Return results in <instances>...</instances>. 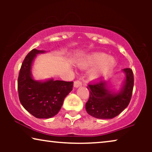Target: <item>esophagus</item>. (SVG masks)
Wrapping results in <instances>:
<instances>
[{"label":"esophagus","mask_w":152,"mask_h":152,"mask_svg":"<svg viewBox=\"0 0 152 152\" xmlns=\"http://www.w3.org/2000/svg\"><path fill=\"white\" fill-rule=\"evenodd\" d=\"M82 85V83L80 82V80H76L75 82H74V86L75 87V88H78V87L81 86Z\"/></svg>","instance_id":"34e87169"}]
</instances>
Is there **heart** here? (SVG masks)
Returning a JSON list of instances; mask_svg holds the SVG:
<instances>
[{
  "mask_svg": "<svg viewBox=\"0 0 152 152\" xmlns=\"http://www.w3.org/2000/svg\"><path fill=\"white\" fill-rule=\"evenodd\" d=\"M80 67H95L91 72L93 78L98 79L104 76L113 70L115 61L113 57H108L104 53H95L86 56L79 63Z\"/></svg>",
  "mask_w": 152,
  "mask_h": 152,
  "instance_id": "b5f03b06",
  "label": "heart"
}]
</instances>
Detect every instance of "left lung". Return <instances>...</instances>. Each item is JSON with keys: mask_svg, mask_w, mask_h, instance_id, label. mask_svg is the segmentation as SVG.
I'll list each match as a JSON object with an SVG mask.
<instances>
[{"mask_svg": "<svg viewBox=\"0 0 152 152\" xmlns=\"http://www.w3.org/2000/svg\"><path fill=\"white\" fill-rule=\"evenodd\" d=\"M126 75L124 86L118 93L110 91L103 81L88 84L89 99L86 110L89 115L99 119H111L126 109L132 98L134 88V73L131 68L123 69Z\"/></svg>", "mask_w": 152, "mask_h": 152, "instance_id": "1", "label": "left lung"}]
</instances>
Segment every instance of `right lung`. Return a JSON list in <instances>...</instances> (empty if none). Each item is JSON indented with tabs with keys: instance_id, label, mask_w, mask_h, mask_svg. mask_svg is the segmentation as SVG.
I'll return each mask as SVG.
<instances>
[{
	"instance_id": "add662e5",
	"label": "right lung",
	"mask_w": 152,
	"mask_h": 152,
	"mask_svg": "<svg viewBox=\"0 0 152 152\" xmlns=\"http://www.w3.org/2000/svg\"><path fill=\"white\" fill-rule=\"evenodd\" d=\"M44 50L33 49L23 61L18 77L19 100L25 109L37 118H50L57 115L64 98L72 90L73 82L55 80L46 82L33 80L32 64L37 54Z\"/></svg>"
}]
</instances>
